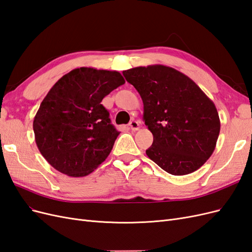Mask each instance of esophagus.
<instances>
[{
    "mask_svg": "<svg viewBox=\"0 0 252 252\" xmlns=\"http://www.w3.org/2000/svg\"><path fill=\"white\" fill-rule=\"evenodd\" d=\"M129 126H130V129L131 130H133V131H136V130H139V128H140V123L138 121H134V120H132L130 123H129Z\"/></svg>",
    "mask_w": 252,
    "mask_h": 252,
    "instance_id": "34e87169",
    "label": "esophagus"
}]
</instances>
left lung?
<instances>
[{"instance_id": "8db88e82", "label": "left lung", "mask_w": 252, "mask_h": 252, "mask_svg": "<svg viewBox=\"0 0 252 252\" xmlns=\"http://www.w3.org/2000/svg\"><path fill=\"white\" fill-rule=\"evenodd\" d=\"M123 74L140 94L143 120L154 135L148 158L173 175L199 169L220 134L215 103L191 79L168 66L135 67Z\"/></svg>"}]
</instances>
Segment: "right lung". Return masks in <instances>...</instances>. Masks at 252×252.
I'll use <instances>...</instances> for the list:
<instances>
[{
    "instance_id": "obj_1",
    "label": "right lung",
    "mask_w": 252,
    "mask_h": 252,
    "mask_svg": "<svg viewBox=\"0 0 252 252\" xmlns=\"http://www.w3.org/2000/svg\"><path fill=\"white\" fill-rule=\"evenodd\" d=\"M124 83L118 71L81 67L52 86L35 114L33 131L37 148L53 168L80 178L105 161L120 132L101 102Z\"/></svg>"
}]
</instances>
